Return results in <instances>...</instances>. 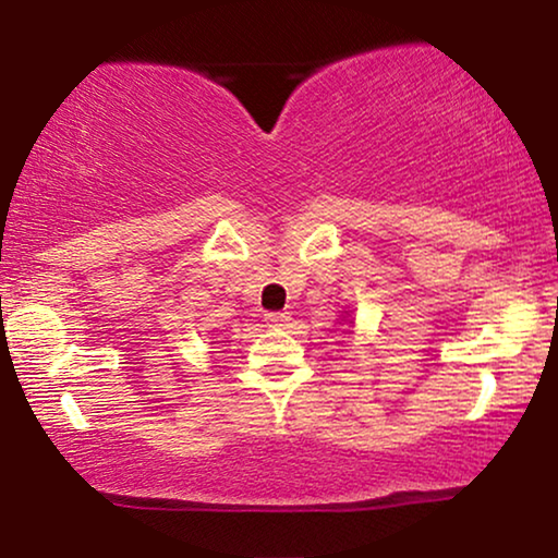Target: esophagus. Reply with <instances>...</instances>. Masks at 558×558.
I'll return each mask as SVG.
<instances>
[{"mask_svg":"<svg viewBox=\"0 0 558 558\" xmlns=\"http://www.w3.org/2000/svg\"><path fill=\"white\" fill-rule=\"evenodd\" d=\"M266 325L269 327H287L289 325V312H266Z\"/></svg>","mask_w":558,"mask_h":558,"instance_id":"esophagus-1","label":"esophagus"}]
</instances>
